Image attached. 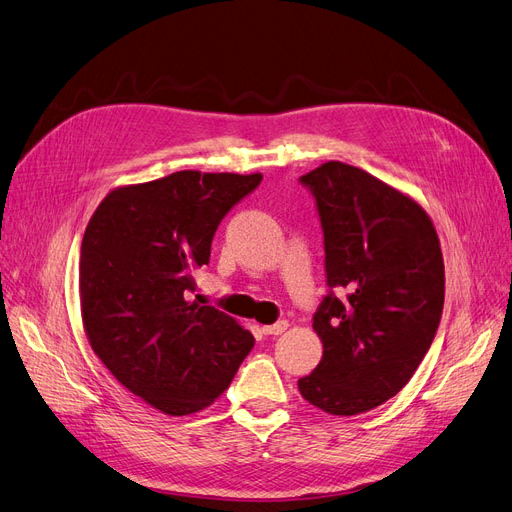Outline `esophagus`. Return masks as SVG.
Instances as JSON below:
<instances>
[{
    "instance_id": "1",
    "label": "esophagus",
    "mask_w": 512,
    "mask_h": 512,
    "mask_svg": "<svg viewBox=\"0 0 512 512\" xmlns=\"http://www.w3.org/2000/svg\"><path fill=\"white\" fill-rule=\"evenodd\" d=\"M288 328V322L286 320H278L276 324H270V326H263V335H272V337H278L282 335V332Z\"/></svg>"
}]
</instances>
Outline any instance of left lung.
Masks as SVG:
<instances>
[{"label":"left lung","mask_w":512,"mask_h":512,"mask_svg":"<svg viewBox=\"0 0 512 512\" xmlns=\"http://www.w3.org/2000/svg\"><path fill=\"white\" fill-rule=\"evenodd\" d=\"M299 182L316 198L330 288L314 314L322 360L299 391L328 414H362L406 387L435 339L439 238L425 209L364 169L328 161ZM335 287L348 288L343 302Z\"/></svg>","instance_id":"1"}]
</instances>
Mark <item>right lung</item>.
Returning a JSON list of instances; mask_svg holds the SVG:
<instances>
[{
	"label": "right lung",
	"instance_id": "right-lung-1",
	"mask_svg": "<svg viewBox=\"0 0 512 512\" xmlns=\"http://www.w3.org/2000/svg\"><path fill=\"white\" fill-rule=\"evenodd\" d=\"M261 173L177 171L108 192L85 228L79 297L85 335L115 379L169 416L211 406L255 345L211 305L186 301L226 213Z\"/></svg>",
	"mask_w": 512,
	"mask_h": 512
}]
</instances>
